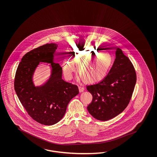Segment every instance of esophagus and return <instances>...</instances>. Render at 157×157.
Segmentation results:
<instances>
[{"instance_id":"obj_1","label":"esophagus","mask_w":157,"mask_h":157,"mask_svg":"<svg viewBox=\"0 0 157 157\" xmlns=\"http://www.w3.org/2000/svg\"><path fill=\"white\" fill-rule=\"evenodd\" d=\"M79 90L80 92H82V91H83L85 90V88H84V87H83V86H79Z\"/></svg>"}]
</instances>
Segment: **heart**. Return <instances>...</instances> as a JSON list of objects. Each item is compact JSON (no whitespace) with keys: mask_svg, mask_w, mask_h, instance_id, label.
<instances>
[{"mask_svg":"<svg viewBox=\"0 0 157 157\" xmlns=\"http://www.w3.org/2000/svg\"><path fill=\"white\" fill-rule=\"evenodd\" d=\"M70 58L71 59L66 57L63 63L65 78L67 80L71 79L72 72L75 70L74 62L76 63L78 73L84 81L89 83L98 82L104 78L112 62V58L109 53L97 52L96 49L91 47L79 48L74 51Z\"/></svg>","mask_w":157,"mask_h":157,"instance_id":"b5f03b06","label":"heart"}]
</instances>
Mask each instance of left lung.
Masks as SVG:
<instances>
[{
    "label": "left lung",
    "mask_w": 157,
    "mask_h": 157,
    "mask_svg": "<svg viewBox=\"0 0 157 157\" xmlns=\"http://www.w3.org/2000/svg\"><path fill=\"white\" fill-rule=\"evenodd\" d=\"M136 82L132 63L121 49L117 48L116 59L108 75L100 82L86 86L93 95L87 108L90 114L100 121L119 115L128 106Z\"/></svg>",
    "instance_id": "left-lung-1"
}]
</instances>
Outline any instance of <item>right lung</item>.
<instances>
[{"instance_id": "right-lung-1", "label": "right lung", "mask_w": 157, "mask_h": 157, "mask_svg": "<svg viewBox=\"0 0 157 157\" xmlns=\"http://www.w3.org/2000/svg\"><path fill=\"white\" fill-rule=\"evenodd\" d=\"M57 47L56 44H47L26 53L15 76V91L21 103L32 119L45 125L59 122L70 101L79 93L77 86L62 79V67L53 63ZM40 62L51 63L52 74L44 85L36 87L32 77Z\"/></svg>"}]
</instances>
